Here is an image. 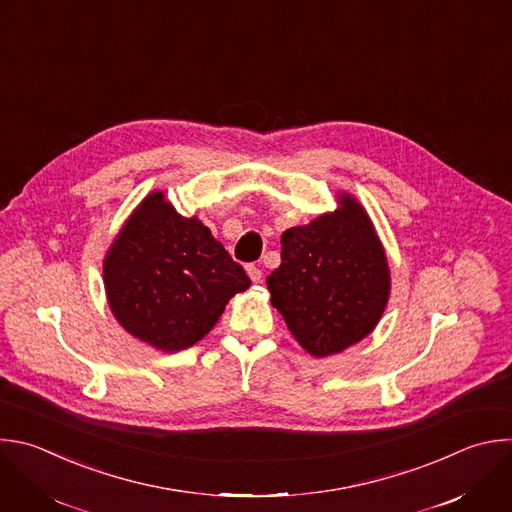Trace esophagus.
<instances>
[{"mask_svg": "<svg viewBox=\"0 0 512 512\" xmlns=\"http://www.w3.org/2000/svg\"><path fill=\"white\" fill-rule=\"evenodd\" d=\"M247 273H249L253 283H259L263 279V271L257 265H247Z\"/></svg>", "mask_w": 512, "mask_h": 512, "instance_id": "34e87169", "label": "esophagus"}]
</instances>
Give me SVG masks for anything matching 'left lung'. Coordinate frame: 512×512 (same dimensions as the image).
<instances>
[{"mask_svg": "<svg viewBox=\"0 0 512 512\" xmlns=\"http://www.w3.org/2000/svg\"><path fill=\"white\" fill-rule=\"evenodd\" d=\"M337 201L333 213L281 235V265L267 277L271 305L315 358L372 333L390 297L386 251L366 209L348 193Z\"/></svg>", "mask_w": 512, "mask_h": 512, "instance_id": "8db88e82", "label": "left lung"}]
</instances>
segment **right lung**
Here are the masks:
<instances>
[{
    "label": "right lung",
    "instance_id": "1",
    "mask_svg": "<svg viewBox=\"0 0 512 512\" xmlns=\"http://www.w3.org/2000/svg\"><path fill=\"white\" fill-rule=\"evenodd\" d=\"M245 269L197 217L154 191L134 209L104 257V287L118 323L160 352L195 346L235 293Z\"/></svg>",
    "mask_w": 512,
    "mask_h": 512
}]
</instances>
